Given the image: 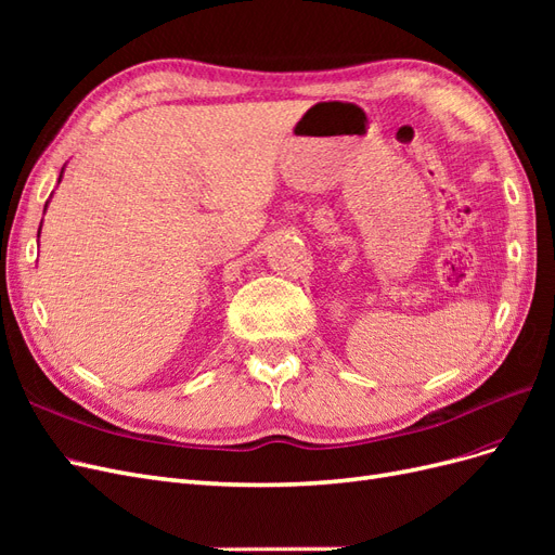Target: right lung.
I'll use <instances>...</instances> for the list:
<instances>
[{"label":"right lung","mask_w":555,"mask_h":555,"mask_svg":"<svg viewBox=\"0 0 555 555\" xmlns=\"http://www.w3.org/2000/svg\"><path fill=\"white\" fill-rule=\"evenodd\" d=\"M60 178H62V173H60Z\"/></svg>","instance_id":"add662e5"}]
</instances>
